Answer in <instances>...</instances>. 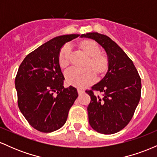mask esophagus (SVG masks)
<instances>
[{
    "instance_id": "obj_1",
    "label": "esophagus",
    "mask_w": 157,
    "mask_h": 157,
    "mask_svg": "<svg viewBox=\"0 0 157 157\" xmlns=\"http://www.w3.org/2000/svg\"><path fill=\"white\" fill-rule=\"evenodd\" d=\"M77 92H78L79 94H81L84 93L85 91H84L83 89H77Z\"/></svg>"
}]
</instances>
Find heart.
Returning a JSON list of instances; mask_svg holds the SVG:
<instances>
[{"label":"heart","instance_id":"b5f03b06","mask_svg":"<svg viewBox=\"0 0 157 157\" xmlns=\"http://www.w3.org/2000/svg\"><path fill=\"white\" fill-rule=\"evenodd\" d=\"M79 48L88 57L83 69L71 68L66 73V80L68 84L79 88H84L93 82L96 75L102 76L108 71L109 60L107 57L100 55V47L92 40H83L78 45ZM71 48L66 45L60 49L58 55V63L60 68H66L70 63Z\"/></svg>","mask_w":157,"mask_h":157}]
</instances>
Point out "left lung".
<instances>
[{
	"label": "left lung",
	"instance_id": "1",
	"mask_svg": "<svg viewBox=\"0 0 157 157\" xmlns=\"http://www.w3.org/2000/svg\"><path fill=\"white\" fill-rule=\"evenodd\" d=\"M81 37L93 39L105 49L109 68L105 77L86 92L91 97L88 106L89 122L98 133L112 134L131 121L141 97V78L132 60L108 36L89 32ZM94 90L104 93L95 95Z\"/></svg>",
	"mask_w": 157,
	"mask_h": 157
}]
</instances>
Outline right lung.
Segmentation results:
<instances>
[{
	"mask_svg": "<svg viewBox=\"0 0 157 157\" xmlns=\"http://www.w3.org/2000/svg\"><path fill=\"white\" fill-rule=\"evenodd\" d=\"M79 36L54 37L29 54L20 65L15 81L17 104L36 130L50 133L60 129L78 97L75 87L64 88L58 55L66 43Z\"/></svg>",
	"mask_w": 157,
	"mask_h": 157,
	"instance_id": "add662e5",
	"label": "right lung"
}]
</instances>
